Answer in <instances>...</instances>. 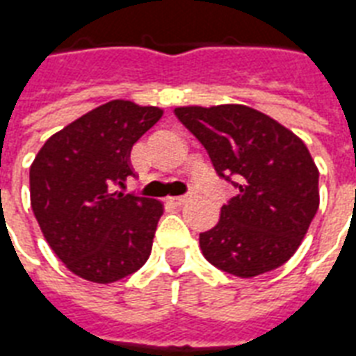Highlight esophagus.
<instances>
[{"mask_svg":"<svg viewBox=\"0 0 356 356\" xmlns=\"http://www.w3.org/2000/svg\"><path fill=\"white\" fill-rule=\"evenodd\" d=\"M193 198V195H181V197H170L169 202L175 204V206H184L186 202H189Z\"/></svg>","mask_w":356,"mask_h":356,"instance_id":"34e87169","label":"esophagus"}]
</instances>
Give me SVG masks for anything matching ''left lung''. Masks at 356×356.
<instances>
[{"mask_svg": "<svg viewBox=\"0 0 356 356\" xmlns=\"http://www.w3.org/2000/svg\"><path fill=\"white\" fill-rule=\"evenodd\" d=\"M206 148L216 172L238 195L222 204L216 227L200 234L204 258L250 278L290 260L319 208V170L293 131L252 107H176Z\"/></svg>", "mask_w": 356, "mask_h": 356, "instance_id": "obj_1", "label": "left lung"}]
</instances>
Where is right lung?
Listing matches in <instances>:
<instances>
[{
    "instance_id": "add662e5",
    "label": "right lung",
    "mask_w": 356,
    "mask_h": 356,
    "mask_svg": "<svg viewBox=\"0 0 356 356\" xmlns=\"http://www.w3.org/2000/svg\"><path fill=\"white\" fill-rule=\"evenodd\" d=\"M163 109L111 100L49 137L29 169L31 208L57 258L74 275L109 284L145 266L163 204L122 187L129 152Z\"/></svg>"
}]
</instances>
